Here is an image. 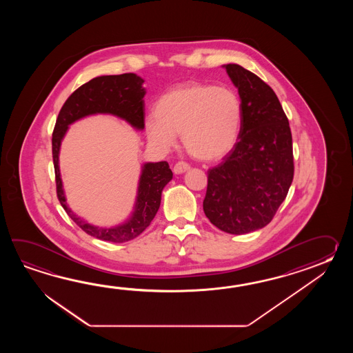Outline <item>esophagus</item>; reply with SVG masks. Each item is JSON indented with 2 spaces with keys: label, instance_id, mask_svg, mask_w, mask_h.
Masks as SVG:
<instances>
[{
  "label": "esophagus",
  "instance_id": "esophagus-1",
  "mask_svg": "<svg viewBox=\"0 0 353 353\" xmlns=\"http://www.w3.org/2000/svg\"><path fill=\"white\" fill-rule=\"evenodd\" d=\"M189 169H190L189 164L184 163V161H178V163L174 165L173 170L175 174H183L185 173Z\"/></svg>",
  "mask_w": 353,
  "mask_h": 353
}]
</instances>
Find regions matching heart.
Wrapping results in <instances>:
<instances>
[{"mask_svg":"<svg viewBox=\"0 0 353 353\" xmlns=\"http://www.w3.org/2000/svg\"><path fill=\"white\" fill-rule=\"evenodd\" d=\"M242 114L240 96L231 88L185 83L159 98L145 130L149 141L163 150L173 148L181 134L192 157L210 161L223 158L234 148Z\"/></svg>","mask_w":353,"mask_h":353,"instance_id":"obj_1","label":"heart"}]
</instances>
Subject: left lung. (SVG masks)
I'll return each mask as SVG.
<instances>
[{
	"instance_id": "left-lung-1",
	"label": "left lung",
	"mask_w": 353,
	"mask_h": 353,
	"mask_svg": "<svg viewBox=\"0 0 353 353\" xmlns=\"http://www.w3.org/2000/svg\"><path fill=\"white\" fill-rule=\"evenodd\" d=\"M240 94L239 140L221 164L208 170L203 210L223 232L243 234L269 225L294 176L293 139L278 96L239 64L223 65Z\"/></svg>"
}]
</instances>
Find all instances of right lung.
I'll return each instance as SVG.
<instances>
[{"instance_id": "add662e5", "label": "right lung", "mask_w": 353, "mask_h": 353, "mask_svg": "<svg viewBox=\"0 0 353 353\" xmlns=\"http://www.w3.org/2000/svg\"><path fill=\"white\" fill-rule=\"evenodd\" d=\"M143 78L134 73L120 75H102L84 83L75 90L61 107L53 131V161L57 183V195L61 207L72 218L75 225L98 240L110 242H126L134 240L150 225L155 217L160 202L161 192L173 178V173L166 161L146 163L139 181L135 210L125 223L111 228H102L87 223L75 216L67 205L63 184L60 179V143L67 132L68 126L74 121L96 113H110L128 121L131 126L143 130L145 126V88Z\"/></svg>"}]
</instances>
